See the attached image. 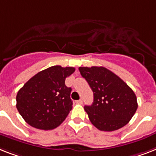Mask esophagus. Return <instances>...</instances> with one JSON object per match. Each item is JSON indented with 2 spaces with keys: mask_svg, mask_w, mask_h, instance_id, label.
<instances>
[{
  "mask_svg": "<svg viewBox=\"0 0 156 156\" xmlns=\"http://www.w3.org/2000/svg\"><path fill=\"white\" fill-rule=\"evenodd\" d=\"M76 102H77L78 104H82V100L79 99V100H78V101H76Z\"/></svg>",
  "mask_w": 156,
  "mask_h": 156,
  "instance_id": "obj_1",
  "label": "esophagus"
}]
</instances>
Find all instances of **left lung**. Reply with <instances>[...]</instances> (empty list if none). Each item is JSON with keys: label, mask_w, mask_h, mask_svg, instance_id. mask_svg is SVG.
I'll return each instance as SVG.
<instances>
[{"label": "left lung", "mask_w": 156, "mask_h": 156, "mask_svg": "<svg viewBox=\"0 0 156 156\" xmlns=\"http://www.w3.org/2000/svg\"><path fill=\"white\" fill-rule=\"evenodd\" d=\"M94 92L91 106H85L90 121L100 131H113L128 123L138 108L137 98L126 82L102 66L79 67Z\"/></svg>", "instance_id": "obj_1"}]
</instances>
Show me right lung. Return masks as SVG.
Masks as SVG:
<instances>
[{"label":"right lung","instance_id":"right-lung-1","mask_svg":"<svg viewBox=\"0 0 156 156\" xmlns=\"http://www.w3.org/2000/svg\"><path fill=\"white\" fill-rule=\"evenodd\" d=\"M74 67L54 66L38 72L16 94V109L30 126L41 130L56 128L71 111L72 89L65 85Z\"/></svg>","mask_w":156,"mask_h":156}]
</instances>
